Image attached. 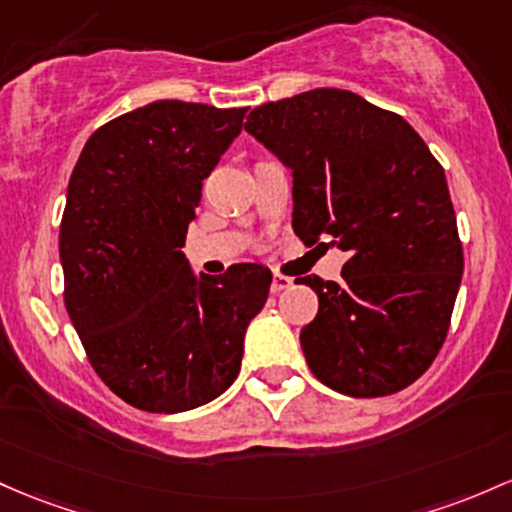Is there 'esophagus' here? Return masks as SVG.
Listing matches in <instances>:
<instances>
[{"instance_id":"34e87169","label":"esophagus","mask_w":512,"mask_h":512,"mask_svg":"<svg viewBox=\"0 0 512 512\" xmlns=\"http://www.w3.org/2000/svg\"><path fill=\"white\" fill-rule=\"evenodd\" d=\"M289 286H291V279H289V277H284V274L274 272V277H272V286H269V289H272V294H279V291L289 289Z\"/></svg>"}]
</instances>
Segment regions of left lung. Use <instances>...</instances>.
<instances>
[{
    "label": "left lung",
    "instance_id": "1",
    "mask_svg": "<svg viewBox=\"0 0 512 512\" xmlns=\"http://www.w3.org/2000/svg\"><path fill=\"white\" fill-rule=\"evenodd\" d=\"M245 131L291 170L294 233L347 252L340 284L299 279L318 294L301 330L313 376L355 398L411 386L447 338L464 272L442 165L411 123L347 89L269 101Z\"/></svg>",
    "mask_w": 512,
    "mask_h": 512
}]
</instances>
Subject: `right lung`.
<instances>
[{
    "mask_svg": "<svg viewBox=\"0 0 512 512\" xmlns=\"http://www.w3.org/2000/svg\"><path fill=\"white\" fill-rule=\"evenodd\" d=\"M247 109L162 99L84 143L60 223L65 308L94 372L148 413H182L235 381L272 272L233 265L194 277L182 247L201 182Z\"/></svg>",
    "mask_w": 512,
    "mask_h": 512,
    "instance_id": "obj_1",
    "label": "right lung"
}]
</instances>
